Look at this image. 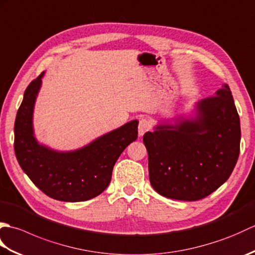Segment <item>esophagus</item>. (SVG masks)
Returning a JSON list of instances; mask_svg holds the SVG:
<instances>
[{
	"instance_id": "1",
	"label": "esophagus",
	"mask_w": 255,
	"mask_h": 255,
	"mask_svg": "<svg viewBox=\"0 0 255 255\" xmlns=\"http://www.w3.org/2000/svg\"><path fill=\"white\" fill-rule=\"evenodd\" d=\"M151 128V125H150V122L148 121V119L145 118H142L141 121L139 122V126H138V132H139V136L141 137L143 136V134L147 132L148 130H150Z\"/></svg>"
}]
</instances>
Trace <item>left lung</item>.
<instances>
[{
	"mask_svg": "<svg viewBox=\"0 0 255 255\" xmlns=\"http://www.w3.org/2000/svg\"><path fill=\"white\" fill-rule=\"evenodd\" d=\"M240 118L228 84L197 104V117L143 134L152 187L167 198L194 202L228 180L240 152Z\"/></svg>",
	"mask_w": 255,
	"mask_h": 255,
	"instance_id": "1",
	"label": "left lung"
}]
</instances>
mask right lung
Listing matches in <instances>:
<instances>
[{
	"mask_svg": "<svg viewBox=\"0 0 255 255\" xmlns=\"http://www.w3.org/2000/svg\"><path fill=\"white\" fill-rule=\"evenodd\" d=\"M41 73L27 86L14 125V150L21 169L47 196L61 202H84L105 191L119 155L138 138V122L96 139L72 152H56L37 143L32 111Z\"/></svg>",
	"mask_w": 255,
	"mask_h": 255,
	"instance_id": "add662e5",
	"label": "right lung"
}]
</instances>
